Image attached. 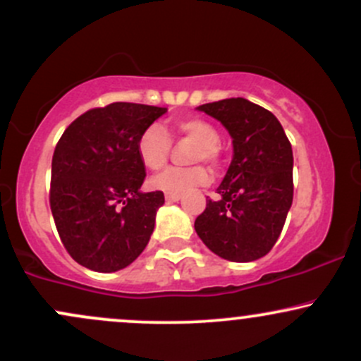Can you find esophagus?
<instances>
[{
  "mask_svg": "<svg viewBox=\"0 0 361 361\" xmlns=\"http://www.w3.org/2000/svg\"><path fill=\"white\" fill-rule=\"evenodd\" d=\"M164 198H166V202H178L181 198V193H166Z\"/></svg>",
  "mask_w": 361,
  "mask_h": 361,
  "instance_id": "esophagus-1",
  "label": "esophagus"
}]
</instances>
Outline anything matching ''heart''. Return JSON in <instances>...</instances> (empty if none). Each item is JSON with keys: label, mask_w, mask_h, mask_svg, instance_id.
Wrapping results in <instances>:
<instances>
[{"label": "heart", "mask_w": 361, "mask_h": 361, "mask_svg": "<svg viewBox=\"0 0 361 361\" xmlns=\"http://www.w3.org/2000/svg\"><path fill=\"white\" fill-rule=\"evenodd\" d=\"M169 133L172 137H186L193 140L190 146L188 161H205L217 164L221 161V135L209 120L200 117H183L173 120ZM137 154L142 164L152 171L161 169L168 163L171 154V138L161 126H149L144 128L137 139ZM210 181V173L207 168L195 164L186 168H168L151 180L154 188L166 193H183L188 188L198 185H207Z\"/></svg>", "instance_id": "b5f03b06"}]
</instances>
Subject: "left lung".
<instances>
[{
  "label": "left lung",
  "mask_w": 361,
  "mask_h": 361,
  "mask_svg": "<svg viewBox=\"0 0 361 361\" xmlns=\"http://www.w3.org/2000/svg\"><path fill=\"white\" fill-rule=\"evenodd\" d=\"M229 130L234 157L217 193L195 221L198 238L224 259L247 263L268 255L293 200V154L270 110L244 98L198 106Z\"/></svg>",
  "instance_id": "8db88e82"
}]
</instances>
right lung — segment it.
Listing matches in <instances>:
<instances>
[{
	"instance_id": "add662e5",
	"label": "right lung",
	"mask_w": 361,
	"mask_h": 361,
	"mask_svg": "<svg viewBox=\"0 0 361 361\" xmlns=\"http://www.w3.org/2000/svg\"><path fill=\"white\" fill-rule=\"evenodd\" d=\"M164 106L117 102L80 115L52 156L49 204L69 256L93 271L128 267L154 231L164 193H142L137 139Z\"/></svg>"
}]
</instances>
